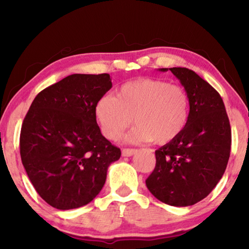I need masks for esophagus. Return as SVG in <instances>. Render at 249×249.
I'll return each mask as SVG.
<instances>
[{
	"mask_svg": "<svg viewBox=\"0 0 249 249\" xmlns=\"http://www.w3.org/2000/svg\"><path fill=\"white\" fill-rule=\"evenodd\" d=\"M135 153H136V149L133 148H124L122 150V155H123L124 157H130V156H133Z\"/></svg>",
	"mask_w": 249,
	"mask_h": 249,
	"instance_id": "1",
	"label": "esophagus"
}]
</instances>
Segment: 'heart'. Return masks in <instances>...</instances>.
<instances>
[{"label": "heart", "mask_w": 249, "mask_h": 249, "mask_svg": "<svg viewBox=\"0 0 249 249\" xmlns=\"http://www.w3.org/2000/svg\"><path fill=\"white\" fill-rule=\"evenodd\" d=\"M190 114L188 93L179 86L159 79L126 82L116 94H105L95 104V116L108 140L116 141L134 122L126 141L162 145L183 132Z\"/></svg>", "instance_id": "heart-1"}]
</instances>
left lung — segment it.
<instances>
[{
	"label": "left lung",
	"mask_w": 249,
	"mask_h": 249,
	"mask_svg": "<svg viewBox=\"0 0 249 249\" xmlns=\"http://www.w3.org/2000/svg\"><path fill=\"white\" fill-rule=\"evenodd\" d=\"M169 70L188 93L190 114L183 132L155 151L156 166L146 185L163 203L189 206L208 196L224 175L231 125L221 95L211 84L188 68Z\"/></svg>",
	"instance_id": "obj_1"
}]
</instances>
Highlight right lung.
<instances>
[{"mask_svg":"<svg viewBox=\"0 0 249 249\" xmlns=\"http://www.w3.org/2000/svg\"><path fill=\"white\" fill-rule=\"evenodd\" d=\"M111 88L107 73L71 74L39 92L25 116L20 158L35 190L53 208L90 203L108 166L121 157L95 116L96 102Z\"/></svg>","mask_w":249,"mask_h":249,"instance_id":"obj_1","label":"right lung"}]
</instances>
